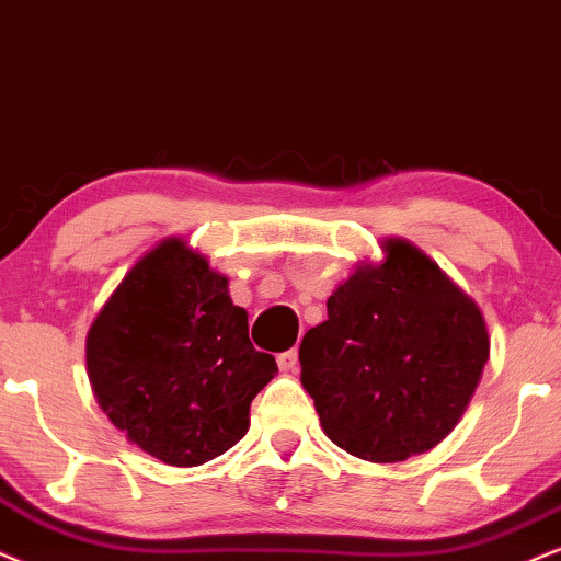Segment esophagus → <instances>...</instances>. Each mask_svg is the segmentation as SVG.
<instances>
[{
    "instance_id": "34e87169",
    "label": "esophagus",
    "mask_w": 561,
    "mask_h": 561,
    "mask_svg": "<svg viewBox=\"0 0 561 561\" xmlns=\"http://www.w3.org/2000/svg\"><path fill=\"white\" fill-rule=\"evenodd\" d=\"M276 363H279V370L282 373H295V367H297V350L282 352L279 357H276Z\"/></svg>"
}]
</instances>
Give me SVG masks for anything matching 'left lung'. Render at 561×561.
<instances>
[{
  "label": "left lung",
  "instance_id": "8db88e82",
  "mask_svg": "<svg viewBox=\"0 0 561 561\" xmlns=\"http://www.w3.org/2000/svg\"><path fill=\"white\" fill-rule=\"evenodd\" d=\"M302 336L300 380L331 443L373 463L435 448L456 427L489 359L477 302L430 256L382 240Z\"/></svg>",
  "mask_w": 561,
  "mask_h": 561
}]
</instances>
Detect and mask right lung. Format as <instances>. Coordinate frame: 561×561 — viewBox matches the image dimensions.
Returning a JSON list of instances; mask_svg holds the SVG:
<instances>
[{"label":"right lung","instance_id":"obj_1","mask_svg":"<svg viewBox=\"0 0 561 561\" xmlns=\"http://www.w3.org/2000/svg\"><path fill=\"white\" fill-rule=\"evenodd\" d=\"M84 357L108 420L168 466H202L230 450L276 373L272 354L253 350L228 276L181 238L129 268L92 321Z\"/></svg>","mask_w":561,"mask_h":561}]
</instances>
